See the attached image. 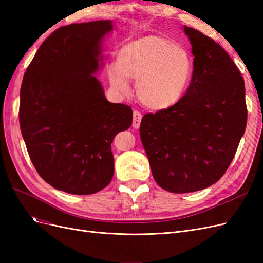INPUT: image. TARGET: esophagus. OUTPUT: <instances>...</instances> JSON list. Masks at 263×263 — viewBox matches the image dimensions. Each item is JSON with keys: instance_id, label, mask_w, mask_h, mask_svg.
Listing matches in <instances>:
<instances>
[{"instance_id": "obj_1", "label": "esophagus", "mask_w": 263, "mask_h": 263, "mask_svg": "<svg viewBox=\"0 0 263 263\" xmlns=\"http://www.w3.org/2000/svg\"><path fill=\"white\" fill-rule=\"evenodd\" d=\"M141 118H142V114L138 110H134V118H133V127L134 128H139L140 126V122H141Z\"/></svg>"}]
</instances>
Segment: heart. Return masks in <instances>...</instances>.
Wrapping results in <instances>:
<instances>
[{
	"label": "heart",
	"instance_id": "heart-1",
	"mask_svg": "<svg viewBox=\"0 0 263 263\" xmlns=\"http://www.w3.org/2000/svg\"><path fill=\"white\" fill-rule=\"evenodd\" d=\"M193 58L170 38L148 35L125 44L117 62L108 67L115 90L128 92L129 80L137 81L140 102L151 109H164L178 103L192 81Z\"/></svg>",
	"mask_w": 263,
	"mask_h": 263
}]
</instances>
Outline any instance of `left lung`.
Instances as JSON below:
<instances>
[{
	"label": "left lung",
	"mask_w": 263,
	"mask_h": 263,
	"mask_svg": "<svg viewBox=\"0 0 263 263\" xmlns=\"http://www.w3.org/2000/svg\"><path fill=\"white\" fill-rule=\"evenodd\" d=\"M194 72L173 106L144 115L140 139L158 185L190 193L216 183L232 163L246 129L245 81L222 47L184 26Z\"/></svg>",
	"instance_id": "left-lung-1"
}]
</instances>
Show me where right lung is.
<instances>
[{
	"label": "right lung",
	"mask_w": 263,
	"mask_h": 263,
	"mask_svg": "<svg viewBox=\"0 0 263 263\" xmlns=\"http://www.w3.org/2000/svg\"><path fill=\"white\" fill-rule=\"evenodd\" d=\"M109 21L70 24L39 47L21 86L20 126L35 169L70 194H94L114 174L110 144L133 123L130 106L106 100L93 76Z\"/></svg>",
	"instance_id": "obj_1"
}]
</instances>
